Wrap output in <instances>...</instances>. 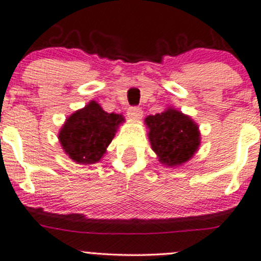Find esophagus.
Wrapping results in <instances>:
<instances>
[{"label":"esophagus","mask_w":261,"mask_h":261,"mask_svg":"<svg viewBox=\"0 0 261 261\" xmlns=\"http://www.w3.org/2000/svg\"><path fill=\"white\" fill-rule=\"evenodd\" d=\"M142 109L137 107H131L128 108L127 110V116L130 119H134V120H140V119H142Z\"/></svg>","instance_id":"esophagus-1"}]
</instances>
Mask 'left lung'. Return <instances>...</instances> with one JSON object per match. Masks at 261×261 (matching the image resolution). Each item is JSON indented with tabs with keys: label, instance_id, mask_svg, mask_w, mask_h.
I'll use <instances>...</instances> for the list:
<instances>
[{
	"label": "left lung",
	"instance_id": "obj_1",
	"mask_svg": "<svg viewBox=\"0 0 261 261\" xmlns=\"http://www.w3.org/2000/svg\"><path fill=\"white\" fill-rule=\"evenodd\" d=\"M145 125L148 128L151 147L164 166H182L199 151L201 143L199 125L175 108L169 107L161 114L148 115Z\"/></svg>",
	"mask_w": 261,
	"mask_h": 261
}]
</instances>
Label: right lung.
I'll return each mask as SVG.
<instances>
[{"mask_svg": "<svg viewBox=\"0 0 261 261\" xmlns=\"http://www.w3.org/2000/svg\"><path fill=\"white\" fill-rule=\"evenodd\" d=\"M125 121L121 114L104 112L91 100L66 119L59 133L65 153L79 164H94L106 154L108 146Z\"/></svg>", "mask_w": 261, "mask_h": 261, "instance_id": "obj_1", "label": "right lung"}]
</instances>
